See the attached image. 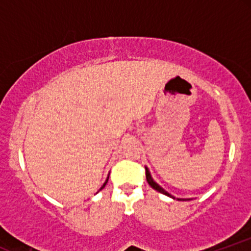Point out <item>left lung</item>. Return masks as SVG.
I'll use <instances>...</instances> for the list:
<instances>
[{
    "instance_id": "1",
    "label": "left lung",
    "mask_w": 251,
    "mask_h": 251,
    "mask_svg": "<svg viewBox=\"0 0 251 251\" xmlns=\"http://www.w3.org/2000/svg\"><path fill=\"white\" fill-rule=\"evenodd\" d=\"M145 170H146V180H148V183L150 184V186H151L152 189L157 190L158 192H160V194L168 196V197L172 198V200H177V201H190V200H186V198H176L175 196H172L171 194H169V192L165 191V190H164V189L162 188V186L159 185V184L155 183V180L153 179V178H152L151 172H150V170H149L148 166H145Z\"/></svg>"
}]
</instances>
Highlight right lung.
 <instances>
[{"mask_svg":"<svg viewBox=\"0 0 251 251\" xmlns=\"http://www.w3.org/2000/svg\"><path fill=\"white\" fill-rule=\"evenodd\" d=\"M108 176H109V175H108ZM108 176H107V179H106V180H105V183H103V184H102V186H101V188H100V190H102L103 188H105L106 183H107V181H108Z\"/></svg>","mask_w":251,"mask_h":251,"instance_id":"right-lung-1","label":"right lung"}]
</instances>
